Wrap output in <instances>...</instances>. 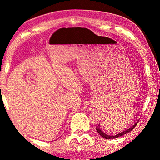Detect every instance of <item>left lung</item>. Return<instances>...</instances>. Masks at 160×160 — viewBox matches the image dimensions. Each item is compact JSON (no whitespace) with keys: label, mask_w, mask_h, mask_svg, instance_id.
Returning <instances> with one entry per match:
<instances>
[{"label":"left lung","mask_w":160,"mask_h":160,"mask_svg":"<svg viewBox=\"0 0 160 160\" xmlns=\"http://www.w3.org/2000/svg\"><path fill=\"white\" fill-rule=\"evenodd\" d=\"M138 122V121H137V122L135 123L133 126H132L130 128L127 129V130H126V131H123V132H120V133H118V134L116 135H112V136H111V135H107L106 133H104V132L102 131L101 128H100V126H99L100 124H99L98 126L96 127V130L97 131V132H99V134L100 135H101L102 137L104 138H106V139H113V138H116L120 137V136H121V135H125V134H126V133H128V132H129L130 131H131L132 130L135 128V126L137 125Z\"/></svg>","instance_id":"1"}]
</instances>
